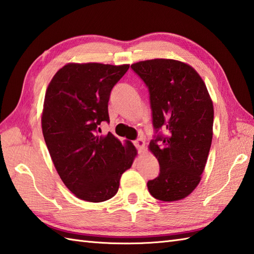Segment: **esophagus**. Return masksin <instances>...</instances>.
Masks as SVG:
<instances>
[{"mask_svg":"<svg viewBox=\"0 0 254 254\" xmlns=\"http://www.w3.org/2000/svg\"><path fill=\"white\" fill-rule=\"evenodd\" d=\"M134 145L136 146L138 152H142L144 146H145V142H144L143 138H137L136 141H134Z\"/></svg>","mask_w":254,"mask_h":254,"instance_id":"esophagus-1","label":"esophagus"}]
</instances>
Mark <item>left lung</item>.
<instances>
[{"label": "left lung", "mask_w": 254, "mask_h": 254, "mask_svg": "<svg viewBox=\"0 0 254 254\" xmlns=\"http://www.w3.org/2000/svg\"><path fill=\"white\" fill-rule=\"evenodd\" d=\"M150 93L155 131L150 150L160 174L147 182L151 195L162 201L187 197L200 182L212 140L213 106L199 74L173 59L131 64Z\"/></svg>", "instance_id": "left-lung-1"}]
</instances>
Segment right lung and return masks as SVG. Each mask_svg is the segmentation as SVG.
<instances>
[{"mask_svg":"<svg viewBox=\"0 0 254 254\" xmlns=\"http://www.w3.org/2000/svg\"><path fill=\"white\" fill-rule=\"evenodd\" d=\"M128 64H68L55 74L45 94L43 135L58 175L76 197L101 202L118 192L122 174L136 150L109 132L108 102Z\"/></svg>","mask_w":254,"mask_h":254,"instance_id":"obj_1","label":"right lung"}]
</instances>
